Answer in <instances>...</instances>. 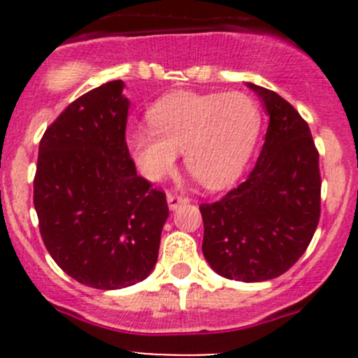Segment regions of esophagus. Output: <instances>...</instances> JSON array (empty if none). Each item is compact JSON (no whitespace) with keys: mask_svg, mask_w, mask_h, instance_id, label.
Segmentation results:
<instances>
[{"mask_svg":"<svg viewBox=\"0 0 358 358\" xmlns=\"http://www.w3.org/2000/svg\"><path fill=\"white\" fill-rule=\"evenodd\" d=\"M189 199L185 196H178V194H168V206L171 211L178 209L182 204H187Z\"/></svg>","mask_w":358,"mask_h":358,"instance_id":"34e87169","label":"esophagus"}]
</instances>
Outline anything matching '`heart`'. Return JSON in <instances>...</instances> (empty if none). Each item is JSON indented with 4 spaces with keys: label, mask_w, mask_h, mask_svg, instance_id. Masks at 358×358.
<instances>
[{
    "label": "heart",
    "mask_w": 358,
    "mask_h": 358,
    "mask_svg": "<svg viewBox=\"0 0 358 358\" xmlns=\"http://www.w3.org/2000/svg\"><path fill=\"white\" fill-rule=\"evenodd\" d=\"M147 117L150 128L133 126L126 135L138 171L159 182L183 152L187 169L208 189H223L243 173L262 129L258 103L244 93L176 92Z\"/></svg>",
    "instance_id": "b5f03b06"
}]
</instances>
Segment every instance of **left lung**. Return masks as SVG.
Returning <instances> with one entry per match:
<instances>
[{"label":"left lung","instance_id":"1","mask_svg":"<svg viewBox=\"0 0 358 358\" xmlns=\"http://www.w3.org/2000/svg\"><path fill=\"white\" fill-rule=\"evenodd\" d=\"M270 115L265 143L246 182L201 204L202 255L218 275L275 279L308 248L320 216L319 152L305 119L275 92L248 83Z\"/></svg>","mask_w":358,"mask_h":358}]
</instances>
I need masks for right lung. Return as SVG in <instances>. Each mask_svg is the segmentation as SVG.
Returning <instances> with one entry per match:
<instances>
[{
    "mask_svg": "<svg viewBox=\"0 0 358 358\" xmlns=\"http://www.w3.org/2000/svg\"><path fill=\"white\" fill-rule=\"evenodd\" d=\"M109 81L71 103L39 142L34 208L57 265L95 289H122L156 266L164 192L136 175L126 145L129 100Z\"/></svg>",
    "mask_w": 358,
    "mask_h": 358,
    "instance_id": "1",
    "label": "right lung"
}]
</instances>
